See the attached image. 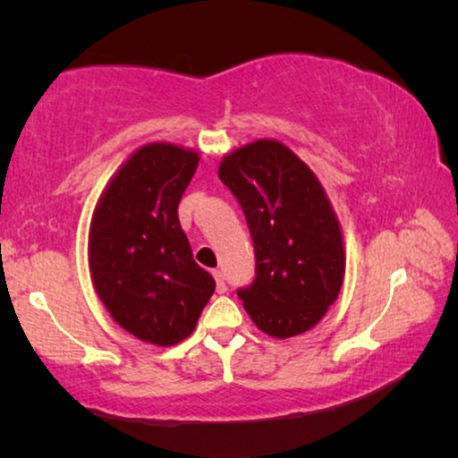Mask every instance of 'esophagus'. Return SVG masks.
Wrapping results in <instances>:
<instances>
[{"instance_id": "esophagus-1", "label": "esophagus", "mask_w": 458, "mask_h": 458, "mask_svg": "<svg viewBox=\"0 0 458 458\" xmlns=\"http://www.w3.org/2000/svg\"><path fill=\"white\" fill-rule=\"evenodd\" d=\"M214 278H216V291H218L220 294L228 291V284H226V278H224V275L220 273V270H214Z\"/></svg>"}]
</instances>
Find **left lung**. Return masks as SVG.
Returning a JSON list of instances; mask_svg holds the SVG:
<instances>
[{
  "label": "left lung",
  "mask_w": 458,
  "mask_h": 458,
  "mask_svg": "<svg viewBox=\"0 0 458 458\" xmlns=\"http://www.w3.org/2000/svg\"><path fill=\"white\" fill-rule=\"evenodd\" d=\"M218 175L242 208L254 244V278L236 291L246 313L273 337L311 329L337 299L345 273L339 222L321 183L278 141L240 147Z\"/></svg>",
  "instance_id": "obj_1"
}]
</instances>
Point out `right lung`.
<instances>
[{"mask_svg": "<svg viewBox=\"0 0 458 458\" xmlns=\"http://www.w3.org/2000/svg\"><path fill=\"white\" fill-rule=\"evenodd\" d=\"M198 159L175 145L141 147L92 216L89 260L98 297L123 329L155 345L188 337L216 289L177 216Z\"/></svg>", "mask_w": 458, "mask_h": 458, "instance_id": "right-lung-1", "label": "right lung"}]
</instances>
